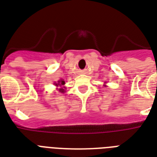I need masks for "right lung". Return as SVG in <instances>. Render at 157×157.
Segmentation results:
<instances>
[{"label": "right lung", "instance_id": "add662e5", "mask_svg": "<svg viewBox=\"0 0 157 157\" xmlns=\"http://www.w3.org/2000/svg\"><path fill=\"white\" fill-rule=\"evenodd\" d=\"M64 83H65V82L63 81V80H59V81H58L57 83H55V85L57 86V87H61L60 88H59V91L60 92V93H64V89H63V88H64V87H62V86L64 85Z\"/></svg>", "mask_w": 157, "mask_h": 157}]
</instances>
